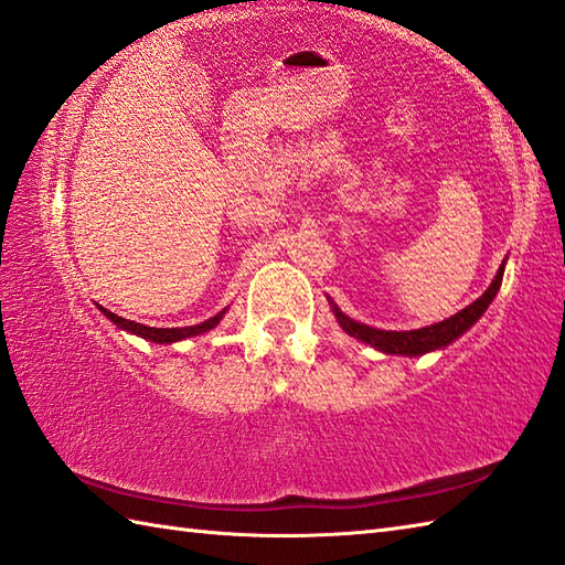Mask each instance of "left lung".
I'll return each instance as SVG.
<instances>
[{
    "instance_id": "1",
    "label": "left lung",
    "mask_w": 565,
    "mask_h": 565,
    "mask_svg": "<svg viewBox=\"0 0 565 565\" xmlns=\"http://www.w3.org/2000/svg\"><path fill=\"white\" fill-rule=\"evenodd\" d=\"M503 273H505V260L503 266L498 268L493 282L488 285V290L471 302L469 307H463L461 311H457L455 317H449L445 321H437L425 326V329H413V331H384V329H374V326L367 323H360L355 319L345 317L333 299H329V305L333 309V317L335 321L341 323V329L358 338V341L372 345L374 350H380V353L386 355H406V358H418L425 353H433V350H443L449 343H455L459 335L467 333L471 326L483 317V311L491 307V302L495 299L498 290H500V282H503Z\"/></svg>"
}]
</instances>
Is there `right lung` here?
Returning <instances> with one entry per match:
<instances>
[{"label": "right lung", "mask_w": 565, "mask_h": 565, "mask_svg": "<svg viewBox=\"0 0 565 565\" xmlns=\"http://www.w3.org/2000/svg\"><path fill=\"white\" fill-rule=\"evenodd\" d=\"M98 309L104 311V317L110 319L113 323L118 326L120 331H128L132 335H140L145 338V341H152V343H159V345H171V343H179V341H185V338H193V335H200V333H207L215 329V326L222 321V317L227 315L230 307H224L220 315H215L212 319L203 321V323H195V326H183V329H154V326H145V323H137V321H130V319H122L118 315H113V311L104 309L102 305H98Z\"/></svg>", "instance_id": "obj_1"}]
</instances>
